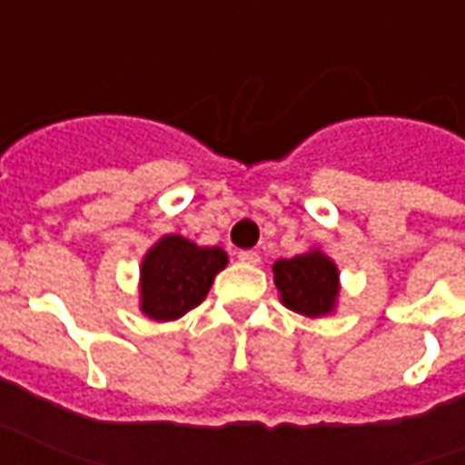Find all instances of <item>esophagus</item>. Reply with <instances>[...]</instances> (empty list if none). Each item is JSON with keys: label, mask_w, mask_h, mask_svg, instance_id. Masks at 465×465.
I'll return each instance as SVG.
<instances>
[{"label": "esophagus", "mask_w": 465, "mask_h": 465, "mask_svg": "<svg viewBox=\"0 0 465 465\" xmlns=\"http://www.w3.org/2000/svg\"><path fill=\"white\" fill-rule=\"evenodd\" d=\"M240 262H245V265H260V255H257L255 250H242L240 255H237Z\"/></svg>", "instance_id": "esophagus-1"}]
</instances>
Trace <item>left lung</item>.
Listing matches in <instances>:
<instances>
[{
    "mask_svg": "<svg viewBox=\"0 0 465 465\" xmlns=\"http://www.w3.org/2000/svg\"><path fill=\"white\" fill-rule=\"evenodd\" d=\"M280 302L302 317L317 320L337 310L340 302V267L320 247L294 257H280L272 265Z\"/></svg>",
    "mask_w": 465,
    "mask_h": 465,
    "instance_id": "1",
    "label": "left lung"
}]
</instances>
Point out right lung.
Wrapping results in <instances>:
<instances>
[{"label":"right lung","mask_w":465,"mask_h":465,"mask_svg":"<svg viewBox=\"0 0 465 465\" xmlns=\"http://www.w3.org/2000/svg\"><path fill=\"white\" fill-rule=\"evenodd\" d=\"M228 267L223 247H203L183 235H163L141 260L138 307L155 322L181 320L208 297L213 280Z\"/></svg>","instance_id":"right-lung-1"}]
</instances>
